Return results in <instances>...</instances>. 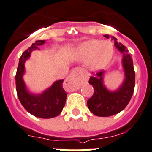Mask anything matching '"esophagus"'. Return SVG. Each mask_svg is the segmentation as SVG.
<instances>
[{
  "instance_id": "1",
  "label": "esophagus",
  "mask_w": 152,
  "mask_h": 152,
  "mask_svg": "<svg viewBox=\"0 0 152 152\" xmlns=\"http://www.w3.org/2000/svg\"><path fill=\"white\" fill-rule=\"evenodd\" d=\"M72 80H73V74H70V76H69V78L66 80V83L69 84V85H72L73 84V82H72Z\"/></svg>"
}]
</instances>
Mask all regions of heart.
Returning <instances> with one entry per match:
<instances>
[{
  "label": "heart",
  "instance_id": "1",
  "mask_svg": "<svg viewBox=\"0 0 152 152\" xmlns=\"http://www.w3.org/2000/svg\"><path fill=\"white\" fill-rule=\"evenodd\" d=\"M78 53L81 60L87 61L91 70H99L108 65L113 55V47L109 41L89 39L80 45Z\"/></svg>",
  "mask_w": 152,
  "mask_h": 152
}]
</instances>
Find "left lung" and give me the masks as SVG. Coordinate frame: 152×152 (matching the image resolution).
I'll use <instances>...</instances> for the list:
<instances>
[{"label":"left lung","instance_id":"left-lung-1","mask_svg":"<svg viewBox=\"0 0 152 152\" xmlns=\"http://www.w3.org/2000/svg\"><path fill=\"white\" fill-rule=\"evenodd\" d=\"M109 38V35H104ZM115 40V46L123 54L122 66L125 71V80L121 86L114 92L108 90L103 84L104 71L96 72L91 76L89 83L93 86L94 93L87 101V105L91 113L100 117H108L120 113L123 110L131 99L134 89L135 72L133 67L132 58L129 53L127 48L117 39L112 37Z\"/></svg>","mask_w":152,"mask_h":152}]
</instances>
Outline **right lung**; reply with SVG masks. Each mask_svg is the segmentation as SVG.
<instances>
[{
    "label": "right lung",
    "mask_w": 152,
    "mask_h": 152,
    "mask_svg": "<svg viewBox=\"0 0 152 152\" xmlns=\"http://www.w3.org/2000/svg\"><path fill=\"white\" fill-rule=\"evenodd\" d=\"M44 43L45 40H37L23 53L15 76L16 89L20 103L28 113L38 118H51L60 115L65 105L67 94L63 88V80L55 82L41 94H33L28 92L23 80L25 62L30 58L32 51L39 50L38 46Z\"/></svg>",
    "instance_id": "right-lung-1"
}]
</instances>
